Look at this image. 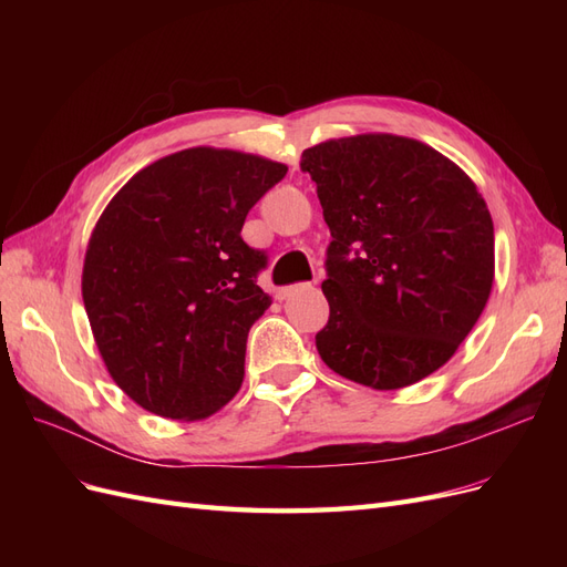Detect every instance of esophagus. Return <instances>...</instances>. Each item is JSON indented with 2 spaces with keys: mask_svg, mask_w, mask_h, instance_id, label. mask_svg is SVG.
<instances>
[{
  "mask_svg": "<svg viewBox=\"0 0 567 567\" xmlns=\"http://www.w3.org/2000/svg\"><path fill=\"white\" fill-rule=\"evenodd\" d=\"M300 288H307V284H296V286H286V288H281L279 293H277V298L279 300H286V298H290L296 293V290H300Z\"/></svg>",
  "mask_w": 567,
  "mask_h": 567,
  "instance_id": "34e87169",
  "label": "esophagus"
}]
</instances>
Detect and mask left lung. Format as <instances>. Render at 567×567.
Returning a JSON list of instances; mask_svg holds the SVG:
<instances>
[{
  "label": "left lung",
  "mask_w": 567,
  "mask_h": 567,
  "mask_svg": "<svg viewBox=\"0 0 567 567\" xmlns=\"http://www.w3.org/2000/svg\"><path fill=\"white\" fill-rule=\"evenodd\" d=\"M300 169L333 241L323 364L373 390L414 385L444 367L494 284V225L483 194L440 151L367 132L302 151ZM355 255L350 258L349 250Z\"/></svg>",
  "instance_id": "left-lung-1"
}]
</instances>
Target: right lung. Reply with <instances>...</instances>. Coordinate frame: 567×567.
<instances>
[{
	"mask_svg": "<svg viewBox=\"0 0 567 567\" xmlns=\"http://www.w3.org/2000/svg\"><path fill=\"white\" fill-rule=\"evenodd\" d=\"M288 167L194 146L140 169L96 219L82 300L115 385L142 409L203 421L244 383L246 340L271 305L265 252L244 244L248 210Z\"/></svg>",
	"mask_w": 567,
	"mask_h": 567,
	"instance_id": "obj_1",
	"label": "right lung"
}]
</instances>
